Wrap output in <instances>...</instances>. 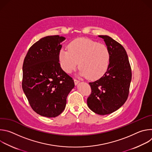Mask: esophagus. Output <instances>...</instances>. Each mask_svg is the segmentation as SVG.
Instances as JSON below:
<instances>
[{
    "instance_id": "esophagus-1",
    "label": "esophagus",
    "mask_w": 152,
    "mask_h": 152,
    "mask_svg": "<svg viewBox=\"0 0 152 152\" xmlns=\"http://www.w3.org/2000/svg\"><path fill=\"white\" fill-rule=\"evenodd\" d=\"M74 82H75V84L76 85H77L80 82V81L78 80H77V79H74Z\"/></svg>"
}]
</instances>
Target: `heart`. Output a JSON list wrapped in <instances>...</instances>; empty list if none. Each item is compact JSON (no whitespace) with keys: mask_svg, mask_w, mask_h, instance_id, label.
I'll list each match as a JSON object with an SVG mask.
<instances>
[{"mask_svg":"<svg viewBox=\"0 0 152 152\" xmlns=\"http://www.w3.org/2000/svg\"><path fill=\"white\" fill-rule=\"evenodd\" d=\"M68 50L61 49L58 58L62 69L71 73L77 66L79 75L95 80L102 77L110 64V55L107 48L88 38H80L72 41Z\"/></svg>","mask_w":152,"mask_h":152,"instance_id":"heart-1","label":"heart"}]
</instances>
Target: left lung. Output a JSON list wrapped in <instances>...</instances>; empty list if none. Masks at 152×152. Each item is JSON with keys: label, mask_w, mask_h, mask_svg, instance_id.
<instances>
[{"label": "left lung", "mask_w": 152, "mask_h": 152, "mask_svg": "<svg viewBox=\"0 0 152 152\" xmlns=\"http://www.w3.org/2000/svg\"><path fill=\"white\" fill-rule=\"evenodd\" d=\"M104 39L110 52L107 70L97 80L90 82L91 94L87 99L90 109L99 115L118 110L126 102L132 79V72L124 48L107 35H99Z\"/></svg>", "instance_id": "1"}]
</instances>
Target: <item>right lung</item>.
<instances>
[{"mask_svg": "<svg viewBox=\"0 0 152 152\" xmlns=\"http://www.w3.org/2000/svg\"><path fill=\"white\" fill-rule=\"evenodd\" d=\"M59 35L41 38L30 48L23 65V90L32 110L46 117H56L66 107L67 97L75 87L73 79L61 69Z\"/></svg>", "mask_w": 152, "mask_h": 152, "instance_id": "add662e5", "label": "right lung"}]
</instances>
